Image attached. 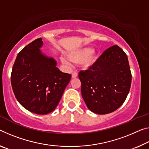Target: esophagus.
Masks as SVG:
<instances>
[{
    "label": "esophagus",
    "mask_w": 149,
    "mask_h": 149,
    "mask_svg": "<svg viewBox=\"0 0 149 149\" xmlns=\"http://www.w3.org/2000/svg\"><path fill=\"white\" fill-rule=\"evenodd\" d=\"M77 77V72H73L72 74V78H75V77Z\"/></svg>",
    "instance_id": "1"
}]
</instances>
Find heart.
Here are the masks:
<instances>
[{
  "mask_svg": "<svg viewBox=\"0 0 149 149\" xmlns=\"http://www.w3.org/2000/svg\"><path fill=\"white\" fill-rule=\"evenodd\" d=\"M67 56L70 62L74 63H79L84 69H89L95 64L98 59V54L95 50H92L90 48H83L76 50L70 52ZM61 62L66 65H70V62L64 57L60 58Z\"/></svg>",
  "mask_w": 149,
  "mask_h": 149,
  "instance_id": "b5f03b06",
  "label": "heart"
}]
</instances>
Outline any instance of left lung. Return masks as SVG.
Wrapping results in <instances>:
<instances>
[{"mask_svg": "<svg viewBox=\"0 0 149 149\" xmlns=\"http://www.w3.org/2000/svg\"><path fill=\"white\" fill-rule=\"evenodd\" d=\"M81 95L87 108L100 115L117 110L130 90L132 75L128 58L117 45L103 52L93 67L79 73Z\"/></svg>", "mask_w": 149, "mask_h": 149, "instance_id": "1", "label": "left lung"}]
</instances>
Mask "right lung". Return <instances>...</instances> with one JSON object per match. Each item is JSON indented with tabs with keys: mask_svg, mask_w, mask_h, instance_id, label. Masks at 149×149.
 I'll return each instance as SVG.
<instances>
[{
	"mask_svg": "<svg viewBox=\"0 0 149 149\" xmlns=\"http://www.w3.org/2000/svg\"><path fill=\"white\" fill-rule=\"evenodd\" d=\"M40 38L25 46L16 56L11 73V85L20 104L30 112L46 115L55 109L71 74L56 67L53 58L42 53Z\"/></svg>",
	"mask_w": 149,
	"mask_h": 149,
	"instance_id": "obj_1",
	"label": "right lung"
}]
</instances>
